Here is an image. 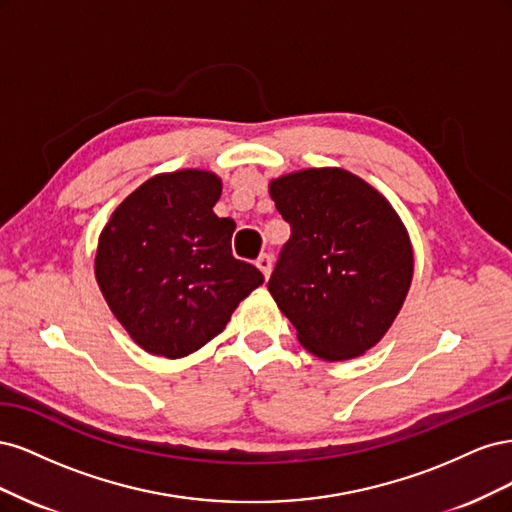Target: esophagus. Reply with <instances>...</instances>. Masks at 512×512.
Returning <instances> with one entry per match:
<instances>
[{
    "instance_id": "1",
    "label": "esophagus",
    "mask_w": 512,
    "mask_h": 512,
    "mask_svg": "<svg viewBox=\"0 0 512 512\" xmlns=\"http://www.w3.org/2000/svg\"><path fill=\"white\" fill-rule=\"evenodd\" d=\"M256 267L262 271V275L269 277L271 269H273V258L269 254H260L258 260H256Z\"/></svg>"
}]
</instances>
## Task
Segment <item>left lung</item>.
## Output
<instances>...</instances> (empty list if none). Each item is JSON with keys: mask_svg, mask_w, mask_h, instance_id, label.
Wrapping results in <instances>:
<instances>
[{"mask_svg": "<svg viewBox=\"0 0 512 512\" xmlns=\"http://www.w3.org/2000/svg\"><path fill=\"white\" fill-rule=\"evenodd\" d=\"M290 224L269 292L303 348L346 361L376 346L412 284L406 226L378 190L344 168H307L269 183Z\"/></svg>", "mask_w": 512, "mask_h": 512, "instance_id": "left-lung-1", "label": "left lung"}]
</instances>
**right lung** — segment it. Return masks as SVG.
<instances>
[{"mask_svg":"<svg viewBox=\"0 0 512 512\" xmlns=\"http://www.w3.org/2000/svg\"><path fill=\"white\" fill-rule=\"evenodd\" d=\"M222 181L209 170L147 179L113 211L96 280L121 327L149 354L181 359L222 333L265 277L232 256L235 222L213 213Z\"/></svg>","mask_w":512,"mask_h":512,"instance_id":"add662e5","label":"right lung"}]
</instances>
